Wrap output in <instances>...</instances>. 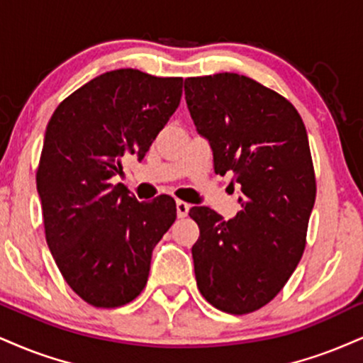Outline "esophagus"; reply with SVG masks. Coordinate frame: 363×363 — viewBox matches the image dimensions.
I'll list each match as a JSON object with an SVG mask.
<instances>
[{
	"label": "esophagus",
	"instance_id": "obj_1",
	"mask_svg": "<svg viewBox=\"0 0 363 363\" xmlns=\"http://www.w3.org/2000/svg\"><path fill=\"white\" fill-rule=\"evenodd\" d=\"M189 208H191V204H187V203H184V201L179 199L177 203H176L177 216H179V218H186L187 213H189Z\"/></svg>",
	"mask_w": 363,
	"mask_h": 363
}]
</instances>
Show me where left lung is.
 Instances as JSON below:
<instances>
[{
    "label": "left lung",
    "mask_w": 363,
    "mask_h": 363,
    "mask_svg": "<svg viewBox=\"0 0 363 363\" xmlns=\"http://www.w3.org/2000/svg\"><path fill=\"white\" fill-rule=\"evenodd\" d=\"M184 94L215 172L242 186L233 220L189 209L199 226L191 250L198 289L225 313L257 311L289 281L306 245L316 198L306 126L286 98L235 72L187 77Z\"/></svg>",
    "instance_id": "obj_1"
}]
</instances>
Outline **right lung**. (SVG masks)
Masks as SVG:
<instances>
[{"label": "right lung", "instance_id": "1", "mask_svg": "<svg viewBox=\"0 0 363 363\" xmlns=\"http://www.w3.org/2000/svg\"><path fill=\"white\" fill-rule=\"evenodd\" d=\"M182 77L104 72L65 98L47 125L37 191L47 245L65 282L96 308L145 287L152 250L176 220V201L140 203L111 179L145 157L177 110Z\"/></svg>", "mask_w": 363, "mask_h": 363}]
</instances>
